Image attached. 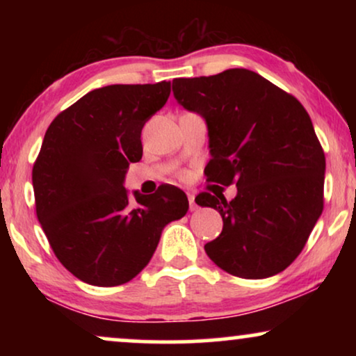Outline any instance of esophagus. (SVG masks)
<instances>
[{"label": "esophagus", "instance_id": "obj_1", "mask_svg": "<svg viewBox=\"0 0 356 356\" xmlns=\"http://www.w3.org/2000/svg\"><path fill=\"white\" fill-rule=\"evenodd\" d=\"M188 201H189V211H191V212L197 211V204L194 202V194H191V193L188 194Z\"/></svg>", "mask_w": 356, "mask_h": 356}]
</instances>
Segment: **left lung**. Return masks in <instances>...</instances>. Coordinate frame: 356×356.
Masks as SVG:
<instances>
[{"label": "left lung", "mask_w": 356, "mask_h": 356, "mask_svg": "<svg viewBox=\"0 0 356 356\" xmlns=\"http://www.w3.org/2000/svg\"><path fill=\"white\" fill-rule=\"evenodd\" d=\"M184 110L202 116L211 162L207 181L235 183L236 196L202 193L201 207L223 228L204 246L228 274L266 279L286 269L323 213L325 157L303 105L254 71L173 79Z\"/></svg>", "instance_id": "1"}]
</instances>
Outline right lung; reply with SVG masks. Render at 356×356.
<instances>
[{
	"mask_svg": "<svg viewBox=\"0 0 356 356\" xmlns=\"http://www.w3.org/2000/svg\"><path fill=\"white\" fill-rule=\"evenodd\" d=\"M170 82L106 86L51 121L32 170L38 222L63 266L95 286L134 279L170 222L186 216V194L124 188L143 157L140 131L167 104Z\"/></svg>",
	"mask_w": 356,
	"mask_h": 356,
	"instance_id": "obj_1",
	"label": "right lung"
}]
</instances>
